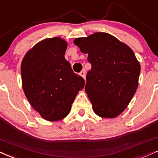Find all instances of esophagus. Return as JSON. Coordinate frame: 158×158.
<instances>
[{"label": "esophagus", "mask_w": 158, "mask_h": 158, "mask_svg": "<svg viewBox=\"0 0 158 158\" xmlns=\"http://www.w3.org/2000/svg\"><path fill=\"white\" fill-rule=\"evenodd\" d=\"M85 73L84 70H83V71H81V73H80V75H81L82 77H83V78L85 77Z\"/></svg>", "instance_id": "obj_1"}]
</instances>
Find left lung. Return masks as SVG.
<instances>
[{
	"instance_id": "8db88e82",
	"label": "left lung",
	"mask_w": 158,
	"mask_h": 158,
	"mask_svg": "<svg viewBox=\"0 0 158 158\" xmlns=\"http://www.w3.org/2000/svg\"><path fill=\"white\" fill-rule=\"evenodd\" d=\"M74 44L88 54L91 64L85 91L93 110L100 117H116L129 105L139 85L141 66L133 50L104 32L76 38Z\"/></svg>"
}]
</instances>
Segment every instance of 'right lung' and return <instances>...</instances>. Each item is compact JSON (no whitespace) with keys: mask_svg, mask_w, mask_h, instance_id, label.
Instances as JSON below:
<instances>
[{"mask_svg":"<svg viewBox=\"0 0 158 158\" xmlns=\"http://www.w3.org/2000/svg\"><path fill=\"white\" fill-rule=\"evenodd\" d=\"M67 41L61 37L40 41L26 52L21 64L25 97L42 118L63 119L85 82L66 60Z\"/></svg>","mask_w":158,"mask_h":158,"instance_id":"right-lung-1","label":"right lung"}]
</instances>
